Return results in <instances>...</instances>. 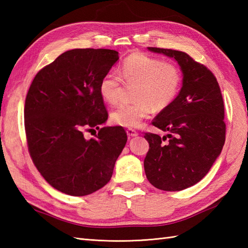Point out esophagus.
Wrapping results in <instances>:
<instances>
[{
  "instance_id": "esophagus-1",
  "label": "esophagus",
  "mask_w": 248,
  "mask_h": 248,
  "mask_svg": "<svg viewBox=\"0 0 248 248\" xmlns=\"http://www.w3.org/2000/svg\"><path fill=\"white\" fill-rule=\"evenodd\" d=\"M127 134H128L129 139H130V138H134V136H138L139 133H138V131H135L134 129H128Z\"/></svg>"
}]
</instances>
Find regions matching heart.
Here are the masks:
<instances>
[{
	"mask_svg": "<svg viewBox=\"0 0 248 248\" xmlns=\"http://www.w3.org/2000/svg\"><path fill=\"white\" fill-rule=\"evenodd\" d=\"M123 81L125 85L136 84L135 102L118 105L112 113L114 124L125 128H136L155 109H164L175 100L181 85V72L170 62L144 53H133L124 61L119 76L108 72L99 84V93L105 102L117 104Z\"/></svg>",
	"mask_w": 248,
	"mask_h": 248,
	"instance_id": "obj_1",
	"label": "heart"
}]
</instances>
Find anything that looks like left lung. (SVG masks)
I'll return each mask as SVG.
<instances>
[{"label": "left lung", "mask_w": 248, "mask_h": 248, "mask_svg": "<svg viewBox=\"0 0 248 248\" xmlns=\"http://www.w3.org/2000/svg\"><path fill=\"white\" fill-rule=\"evenodd\" d=\"M148 50L177 61L183 78L178 96L152 121L168 134L144 135L149 143L146 177L159 189L182 191L202 180L222 152L226 135L222 93L213 73L184 52Z\"/></svg>", "instance_id": "left-lung-1"}]
</instances>
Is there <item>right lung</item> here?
Returning a JSON list of instances; mask_svg holds the SVG:
<instances>
[{
    "mask_svg": "<svg viewBox=\"0 0 248 248\" xmlns=\"http://www.w3.org/2000/svg\"><path fill=\"white\" fill-rule=\"evenodd\" d=\"M119 60L108 49H73L44 67L26 94L24 125L30 155L46 181L71 196L98 191L113 175L127 143L123 127H103L108 110L99 93ZM99 130L86 140L83 131Z\"/></svg>",
    "mask_w": 248,
    "mask_h": 248,
    "instance_id": "add662e5",
    "label": "right lung"
}]
</instances>
